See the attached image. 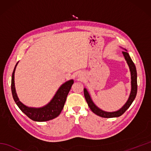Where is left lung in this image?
Listing matches in <instances>:
<instances>
[{
	"instance_id": "8db88e82",
	"label": "left lung",
	"mask_w": 151,
	"mask_h": 151,
	"mask_svg": "<svg viewBox=\"0 0 151 151\" xmlns=\"http://www.w3.org/2000/svg\"><path fill=\"white\" fill-rule=\"evenodd\" d=\"M123 56H124V58L126 60L128 65L129 66L130 73H131V84H132V89H131V93L130 95V97L129 98V100L127 101V103L125 104L123 108H121L119 110L114 112H107L104 111L103 110L99 109L98 107L95 106L92 101L90 97V95L88 93L87 89L86 88L84 89V97L86 100V102L88 104V106L91 109V110L96 115H99V116L104 117V118H111V117H119L121 115H123L127 110L129 108L130 105L132 104V102L136 98V96L137 94V71L136 66L134 65V62H132V59L130 58L129 53L127 51H123Z\"/></svg>"
}]
</instances>
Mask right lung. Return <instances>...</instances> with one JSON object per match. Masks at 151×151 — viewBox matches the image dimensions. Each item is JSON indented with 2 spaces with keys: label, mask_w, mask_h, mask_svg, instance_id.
Masks as SVG:
<instances>
[{
  "label": "right lung",
  "mask_w": 151,
  "mask_h": 151,
  "mask_svg": "<svg viewBox=\"0 0 151 151\" xmlns=\"http://www.w3.org/2000/svg\"><path fill=\"white\" fill-rule=\"evenodd\" d=\"M17 63H16L12 73L11 88L13 98H14V101L18 106V107L27 117L35 121H47L53 119L58 116L63 110L67 95H68L70 89L71 88L74 81L73 80H70V81L66 82L61 86V87L56 92L52 101L45 106L40 108H28L19 101L17 95L16 94L14 84V73Z\"/></svg>",
  "instance_id": "1"
}]
</instances>
